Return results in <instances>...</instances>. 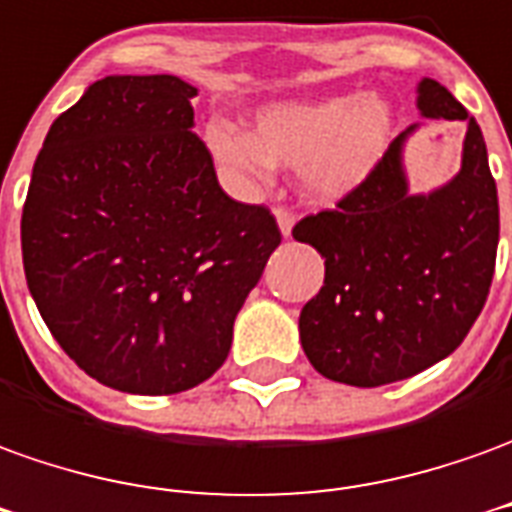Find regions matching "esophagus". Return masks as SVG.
Wrapping results in <instances>:
<instances>
[{
    "instance_id": "1",
    "label": "esophagus",
    "mask_w": 512,
    "mask_h": 512,
    "mask_svg": "<svg viewBox=\"0 0 512 512\" xmlns=\"http://www.w3.org/2000/svg\"><path fill=\"white\" fill-rule=\"evenodd\" d=\"M274 219H277V227H280L282 238H288L293 230V224H296V216H293L288 207H277V210H274Z\"/></svg>"
}]
</instances>
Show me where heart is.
I'll return each instance as SVG.
<instances>
[{"mask_svg": "<svg viewBox=\"0 0 512 512\" xmlns=\"http://www.w3.org/2000/svg\"><path fill=\"white\" fill-rule=\"evenodd\" d=\"M393 107L380 94L280 99L255 113L252 132L210 121L213 157L244 185H257L274 166L299 169L316 202H338L357 191L382 163L393 141Z\"/></svg>", "mask_w": 512, "mask_h": 512, "instance_id": "b5f03b06", "label": "heart"}]
</instances>
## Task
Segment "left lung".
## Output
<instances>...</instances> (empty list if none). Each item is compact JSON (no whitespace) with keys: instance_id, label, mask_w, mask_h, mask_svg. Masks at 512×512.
<instances>
[{"instance_id":"left-lung-1","label":"left lung","mask_w":512,"mask_h":512,"mask_svg":"<svg viewBox=\"0 0 512 512\" xmlns=\"http://www.w3.org/2000/svg\"><path fill=\"white\" fill-rule=\"evenodd\" d=\"M421 119L466 121L460 171L410 191V124L357 191L293 227L324 257V285L299 313L307 360L327 380L377 388L449 357L488 299L499 199L477 121L438 80L416 85Z\"/></svg>"}]
</instances>
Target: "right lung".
I'll use <instances>...</instances> for the list:
<instances>
[{"instance_id": "add662e5", "label": "right lung", "mask_w": 512, "mask_h": 512, "mask_svg": "<svg viewBox=\"0 0 512 512\" xmlns=\"http://www.w3.org/2000/svg\"><path fill=\"white\" fill-rule=\"evenodd\" d=\"M174 74H110L46 132L21 213L24 277L77 366L166 396L227 360L232 324L280 246L263 205L221 191Z\"/></svg>"}]
</instances>
